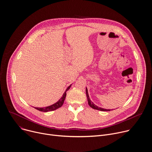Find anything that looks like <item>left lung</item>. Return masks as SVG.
<instances>
[{"mask_svg": "<svg viewBox=\"0 0 152 152\" xmlns=\"http://www.w3.org/2000/svg\"><path fill=\"white\" fill-rule=\"evenodd\" d=\"M86 95H87V100H88V105L93 108L95 109V110H100V111H110V109H105V108H103L101 107H99L98 106H97L96 105H95L90 99L89 95H88V90L87 88L86 87Z\"/></svg>", "mask_w": 152, "mask_h": 152, "instance_id": "obj_1", "label": "left lung"}]
</instances>
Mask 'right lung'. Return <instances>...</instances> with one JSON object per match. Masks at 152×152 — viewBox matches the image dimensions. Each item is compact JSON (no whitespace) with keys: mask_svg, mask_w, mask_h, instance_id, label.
<instances>
[{"mask_svg":"<svg viewBox=\"0 0 152 152\" xmlns=\"http://www.w3.org/2000/svg\"><path fill=\"white\" fill-rule=\"evenodd\" d=\"M72 84L69 86L66 89V90L65 91V92L64 93V94H62V96L61 98V99L57 101L56 103H54L50 106H47V107H34L36 109H37V110H39L40 112H50V111H53V110H56L59 108H60L64 104V100L65 99L66 95V91L70 88Z\"/></svg>","mask_w":152,"mask_h":152,"instance_id":"1","label":"right lung"}]
</instances>
